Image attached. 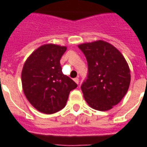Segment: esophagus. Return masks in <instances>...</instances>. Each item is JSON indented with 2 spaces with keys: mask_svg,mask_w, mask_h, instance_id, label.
Returning a JSON list of instances; mask_svg holds the SVG:
<instances>
[{
  "mask_svg": "<svg viewBox=\"0 0 147 147\" xmlns=\"http://www.w3.org/2000/svg\"><path fill=\"white\" fill-rule=\"evenodd\" d=\"M74 81H75V82H76L77 84H79V78H75V79H74Z\"/></svg>",
  "mask_w": 147,
  "mask_h": 147,
  "instance_id": "obj_1",
  "label": "esophagus"
}]
</instances>
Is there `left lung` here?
Listing matches in <instances>:
<instances>
[{
	"mask_svg": "<svg viewBox=\"0 0 147 147\" xmlns=\"http://www.w3.org/2000/svg\"><path fill=\"white\" fill-rule=\"evenodd\" d=\"M79 48L88 64L87 78L81 85L85 100L93 109H111L123 98L130 84V70L125 57L102 40L82 43Z\"/></svg>",
	"mask_w": 147,
	"mask_h": 147,
	"instance_id": "8db88e82",
	"label": "left lung"
}]
</instances>
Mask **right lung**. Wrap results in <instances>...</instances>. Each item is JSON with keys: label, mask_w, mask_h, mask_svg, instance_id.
Masks as SVG:
<instances>
[{"label": "right lung", "mask_w": 147, "mask_h": 147, "mask_svg": "<svg viewBox=\"0 0 147 147\" xmlns=\"http://www.w3.org/2000/svg\"><path fill=\"white\" fill-rule=\"evenodd\" d=\"M66 49L45 44L36 49L24 64L22 71L24 93L40 112L50 115L63 109L70 91L78 86L62 72L60 60Z\"/></svg>", "instance_id": "obj_1"}]
</instances>
